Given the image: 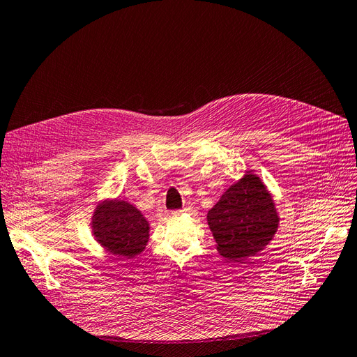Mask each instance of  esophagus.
<instances>
[{"label": "esophagus", "mask_w": 357, "mask_h": 357, "mask_svg": "<svg viewBox=\"0 0 357 357\" xmlns=\"http://www.w3.org/2000/svg\"><path fill=\"white\" fill-rule=\"evenodd\" d=\"M190 211H192V208H190V207H185V208H181V210L176 211V213H190Z\"/></svg>", "instance_id": "1"}]
</instances>
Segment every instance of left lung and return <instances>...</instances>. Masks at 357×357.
<instances>
[{"label": "left lung", "instance_id": "8db88e82", "mask_svg": "<svg viewBox=\"0 0 357 357\" xmlns=\"http://www.w3.org/2000/svg\"><path fill=\"white\" fill-rule=\"evenodd\" d=\"M207 220L219 253L236 262L264 250L278 228L273 198L252 172L223 193Z\"/></svg>", "mask_w": 357, "mask_h": 357}]
</instances>
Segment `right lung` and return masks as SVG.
Segmentation results:
<instances>
[{
    "mask_svg": "<svg viewBox=\"0 0 357 357\" xmlns=\"http://www.w3.org/2000/svg\"><path fill=\"white\" fill-rule=\"evenodd\" d=\"M96 241L112 255L134 257L149 241V223L134 205L126 201H105L92 218Z\"/></svg>",
    "mask_w": 357,
    "mask_h": 357,
    "instance_id": "1",
    "label": "right lung"
}]
</instances>
